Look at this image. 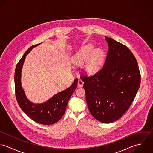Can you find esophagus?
Segmentation results:
<instances>
[{
    "label": "esophagus",
    "instance_id": "34e87169",
    "mask_svg": "<svg viewBox=\"0 0 153 153\" xmlns=\"http://www.w3.org/2000/svg\"><path fill=\"white\" fill-rule=\"evenodd\" d=\"M84 85V82L81 79H79L78 81V86L79 87H82Z\"/></svg>",
    "mask_w": 153,
    "mask_h": 153
}]
</instances>
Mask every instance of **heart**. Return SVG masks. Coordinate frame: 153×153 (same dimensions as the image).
Returning <instances> with one entry per match:
<instances>
[{
  "label": "heart",
  "mask_w": 153,
  "mask_h": 153,
  "mask_svg": "<svg viewBox=\"0 0 153 153\" xmlns=\"http://www.w3.org/2000/svg\"><path fill=\"white\" fill-rule=\"evenodd\" d=\"M104 52L102 49L88 44L80 48L72 57L71 61L75 66L83 64L84 70L89 74H94L100 70L104 63Z\"/></svg>",
  "instance_id": "1"
}]
</instances>
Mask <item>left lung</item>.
Returning <instances> with one entry per match:
<instances>
[{
    "label": "left lung",
    "mask_w": 153,
    "mask_h": 153,
    "mask_svg": "<svg viewBox=\"0 0 153 153\" xmlns=\"http://www.w3.org/2000/svg\"><path fill=\"white\" fill-rule=\"evenodd\" d=\"M105 38L109 48L103 67L94 75L81 76V79L91 115L100 122L110 123L130 108L140 87L141 75L131 51L112 38Z\"/></svg>",
    "instance_id": "obj_1"
}]
</instances>
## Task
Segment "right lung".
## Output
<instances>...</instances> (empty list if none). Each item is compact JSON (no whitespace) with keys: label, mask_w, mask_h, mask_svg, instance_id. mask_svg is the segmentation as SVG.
Segmentation results:
<instances>
[{"label":"right lung","mask_w":153,"mask_h":153,"mask_svg":"<svg viewBox=\"0 0 153 153\" xmlns=\"http://www.w3.org/2000/svg\"><path fill=\"white\" fill-rule=\"evenodd\" d=\"M39 44L30 46L16 65L15 72V95L20 108L30 118L41 124L51 125L58 122L64 115L68 101L77 87L78 79H75L69 87L55 94L43 104H36L30 102L25 95L21 84L22 66L26 56L32 48Z\"/></svg>","instance_id":"1"}]
</instances>
